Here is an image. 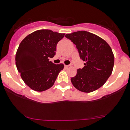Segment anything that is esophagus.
I'll return each instance as SVG.
<instances>
[{
	"mask_svg": "<svg viewBox=\"0 0 130 130\" xmlns=\"http://www.w3.org/2000/svg\"><path fill=\"white\" fill-rule=\"evenodd\" d=\"M69 67H70V65H65V69H69Z\"/></svg>",
	"mask_w": 130,
	"mask_h": 130,
	"instance_id": "esophagus-1",
	"label": "esophagus"
}]
</instances>
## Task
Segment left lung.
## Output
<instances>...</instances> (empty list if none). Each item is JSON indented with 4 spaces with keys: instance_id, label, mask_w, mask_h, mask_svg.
Wrapping results in <instances>:
<instances>
[{
    "instance_id": "obj_1",
    "label": "left lung",
    "mask_w": 130,
    "mask_h": 130,
    "mask_svg": "<svg viewBox=\"0 0 130 130\" xmlns=\"http://www.w3.org/2000/svg\"><path fill=\"white\" fill-rule=\"evenodd\" d=\"M76 46L79 56L85 61L83 69L77 70L71 78L78 90L90 93L102 86L110 76L114 63L111 47L101 37L86 31H78L65 35Z\"/></svg>"
}]
</instances>
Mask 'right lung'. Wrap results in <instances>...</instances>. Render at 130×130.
<instances>
[{
	"instance_id": "right-lung-1",
	"label": "right lung",
	"mask_w": 130,
	"mask_h": 130,
	"mask_svg": "<svg viewBox=\"0 0 130 130\" xmlns=\"http://www.w3.org/2000/svg\"><path fill=\"white\" fill-rule=\"evenodd\" d=\"M65 34L50 30H39L21 42L16 54V65L25 84L36 91L53 86L63 64L49 61L55 55L56 45Z\"/></svg>"
}]
</instances>
